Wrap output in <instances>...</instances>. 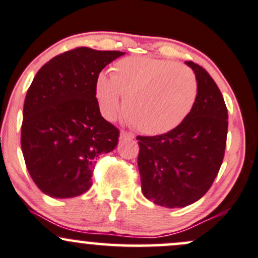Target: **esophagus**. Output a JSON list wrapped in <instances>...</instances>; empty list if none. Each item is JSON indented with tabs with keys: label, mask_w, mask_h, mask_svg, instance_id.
<instances>
[{
	"label": "esophagus",
	"mask_w": 258,
	"mask_h": 258,
	"mask_svg": "<svg viewBox=\"0 0 258 258\" xmlns=\"http://www.w3.org/2000/svg\"><path fill=\"white\" fill-rule=\"evenodd\" d=\"M135 136L132 134H130V132H126V131H121L120 134V140H134Z\"/></svg>",
	"instance_id": "1"
}]
</instances>
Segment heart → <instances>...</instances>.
<instances>
[{"instance_id":"b5f03b06","label":"heart","mask_w":258,"mask_h":258,"mask_svg":"<svg viewBox=\"0 0 258 258\" xmlns=\"http://www.w3.org/2000/svg\"><path fill=\"white\" fill-rule=\"evenodd\" d=\"M124 97L128 120L142 134L163 135L190 113L198 81L189 68L164 59L128 56L113 64L111 77L100 74L95 97L106 118H113Z\"/></svg>"}]
</instances>
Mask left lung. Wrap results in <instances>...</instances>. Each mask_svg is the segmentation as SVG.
I'll list each match as a JSON object with an SVG mask.
<instances>
[{
    "label": "left lung",
    "mask_w": 258,
    "mask_h": 258,
    "mask_svg": "<svg viewBox=\"0 0 258 258\" xmlns=\"http://www.w3.org/2000/svg\"><path fill=\"white\" fill-rule=\"evenodd\" d=\"M198 96L188 117L159 136H138L142 193L154 204L184 208L198 202L218 175L227 136V108L209 73L193 61Z\"/></svg>",
    "instance_id": "obj_1"
}]
</instances>
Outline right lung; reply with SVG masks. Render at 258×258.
<instances>
[{
    "instance_id": "1",
    "label": "right lung",
    "mask_w": 258,
    "mask_h": 258,
    "mask_svg": "<svg viewBox=\"0 0 258 258\" xmlns=\"http://www.w3.org/2000/svg\"><path fill=\"white\" fill-rule=\"evenodd\" d=\"M123 54L81 47L38 70L24 100L21 147L44 194L67 199L88 191L96 158L117 146L120 132L100 113L95 83Z\"/></svg>"
}]
</instances>
